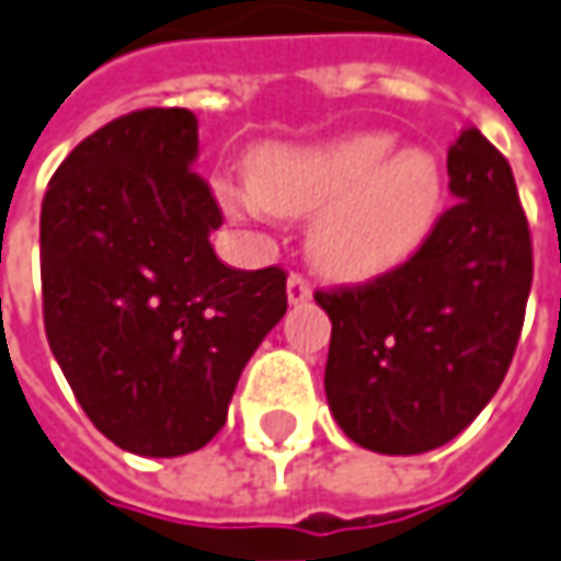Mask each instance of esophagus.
Wrapping results in <instances>:
<instances>
[{
  "instance_id": "esophagus-1",
  "label": "esophagus",
  "mask_w": 561,
  "mask_h": 561,
  "mask_svg": "<svg viewBox=\"0 0 561 561\" xmlns=\"http://www.w3.org/2000/svg\"><path fill=\"white\" fill-rule=\"evenodd\" d=\"M287 299H289V306H302V302L311 299V284H308L302 274H289Z\"/></svg>"
}]
</instances>
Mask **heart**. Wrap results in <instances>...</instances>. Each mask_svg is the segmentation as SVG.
<instances>
[{"mask_svg":"<svg viewBox=\"0 0 561 561\" xmlns=\"http://www.w3.org/2000/svg\"><path fill=\"white\" fill-rule=\"evenodd\" d=\"M234 216L306 219L308 255L340 277H370L408 262L442 216L445 179L426 150H398L386 131L311 145H272L250 163V184H219Z\"/></svg>","mask_w":561,"mask_h":561,"instance_id":"obj_1","label":"heart"}]
</instances>
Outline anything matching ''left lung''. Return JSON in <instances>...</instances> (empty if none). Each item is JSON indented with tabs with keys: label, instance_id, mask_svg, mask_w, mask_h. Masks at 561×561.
<instances>
[{
	"label": "left lung",
	"instance_id": "1",
	"mask_svg": "<svg viewBox=\"0 0 561 561\" xmlns=\"http://www.w3.org/2000/svg\"><path fill=\"white\" fill-rule=\"evenodd\" d=\"M454 206L394 272L318 289L333 333L327 404L355 445L426 454L482 413L516 355L531 231L506 157L476 126L447 150Z\"/></svg>",
	"mask_w": 561,
	"mask_h": 561
}]
</instances>
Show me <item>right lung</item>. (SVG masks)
Instances as JSON below:
<instances>
[{"mask_svg":"<svg viewBox=\"0 0 561 561\" xmlns=\"http://www.w3.org/2000/svg\"><path fill=\"white\" fill-rule=\"evenodd\" d=\"M197 116L148 107L101 126L51 175L39 219L43 318L85 416L138 457L201 450L287 311L284 268L240 272L209 234Z\"/></svg>","mask_w":561,"mask_h":561,"instance_id":"1","label":"right lung"}]
</instances>
